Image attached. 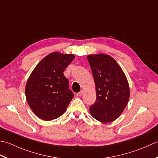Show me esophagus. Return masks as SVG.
I'll list each match as a JSON object with an SVG mask.
<instances>
[{
  "instance_id": "1",
  "label": "esophagus",
  "mask_w": 158,
  "mask_h": 158,
  "mask_svg": "<svg viewBox=\"0 0 158 158\" xmlns=\"http://www.w3.org/2000/svg\"><path fill=\"white\" fill-rule=\"evenodd\" d=\"M83 94V90H81L79 92H78V93H77V97H81V96H82Z\"/></svg>"
}]
</instances>
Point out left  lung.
Masks as SVG:
<instances>
[{"label": "left lung", "mask_w": 158, "mask_h": 158, "mask_svg": "<svg viewBox=\"0 0 158 158\" xmlns=\"http://www.w3.org/2000/svg\"><path fill=\"white\" fill-rule=\"evenodd\" d=\"M93 75L97 99L89 107L92 117L103 123L118 118L128 103L129 87L127 77L118 63L106 54L87 57Z\"/></svg>", "instance_id": "left-lung-1"}]
</instances>
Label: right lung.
Returning a JSON list of instances; mask_svg holds the SVG:
<instances>
[{"label":"right lung","instance_id":"obj_1","mask_svg":"<svg viewBox=\"0 0 158 158\" xmlns=\"http://www.w3.org/2000/svg\"><path fill=\"white\" fill-rule=\"evenodd\" d=\"M75 58L73 54L51 52L40 61L25 87L27 103L40 119L52 120L62 115L73 98L69 80L64 75Z\"/></svg>","mask_w":158,"mask_h":158}]
</instances>
